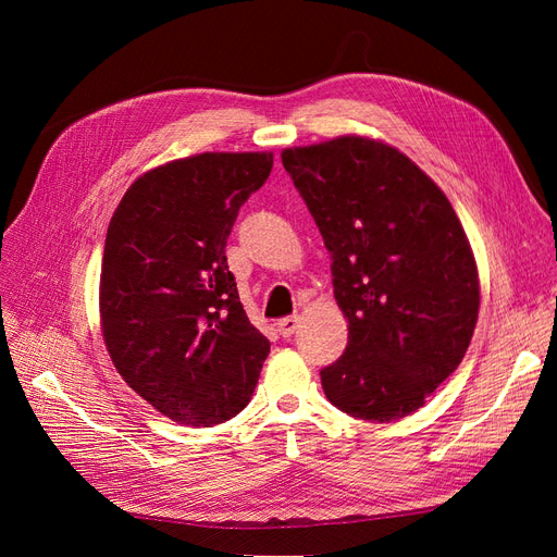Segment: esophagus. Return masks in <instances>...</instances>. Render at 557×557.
I'll return each instance as SVG.
<instances>
[{
    "label": "esophagus",
    "mask_w": 557,
    "mask_h": 557,
    "mask_svg": "<svg viewBox=\"0 0 557 557\" xmlns=\"http://www.w3.org/2000/svg\"><path fill=\"white\" fill-rule=\"evenodd\" d=\"M276 327H278V332H281L283 336H293V334L297 332V327H299V318H297V315L281 318L278 323H276Z\"/></svg>",
    "instance_id": "obj_1"
}]
</instances>
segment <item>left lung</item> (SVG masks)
<instances>
[{"label":"left lung","instance_id":"1","mask_svg":"<svg viewBox=\"0 0 557 557\" xmlns=\"http://www.w3.org/2000/svg\"><path fill=\"white\" fill-rule=\"evenodd\" d=\"M281 160L332 252L348 318L344 356L320 372L327 399L369 423L418 411L458 369L479 320V269L458 213L381 139L344 134Z\"/></svg>","mask_w":557,"mask_h":557}]
</instances>
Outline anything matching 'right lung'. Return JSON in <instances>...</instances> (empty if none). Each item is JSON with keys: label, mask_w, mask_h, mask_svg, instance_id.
<instances>
[{"label": "right lung", "mask_w": 557, "mask_h": 557, "mask_svg": "<svg viewBox=\"0 0 557 557\" xmlns=\"http://www.w3.org/2000/svg\"><path fill=\"white\" fill-rule=\"evenodd\" d=\"M274 153H199L134 181L113 211L99 327L117 374L178 425L211 428L256 391L269 339L239 301L225 246Z\"/></svg>", "instance_id": "add662e5"}]
</instances>
